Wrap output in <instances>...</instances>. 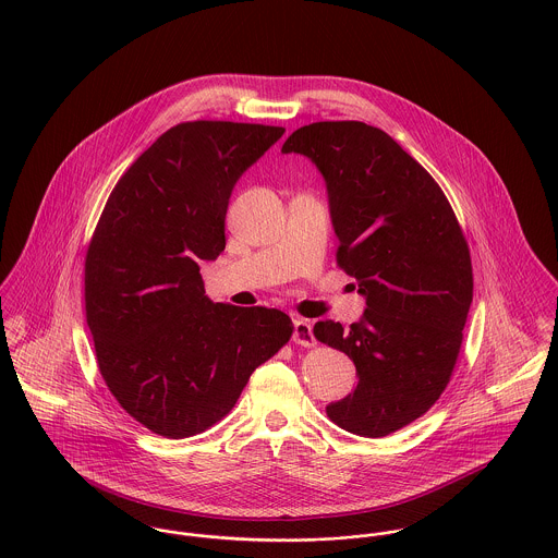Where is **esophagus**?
<instances>
[{"instance_id": "esophagus-1", "label": "esophagus", "mask_w": 558, "mask_h": 558, "mask_svg": "<svg viewBox=\"0 0 558 558\" xmlns=\"http://www.w3.org/2000/svg\"><path fill=\"white\" fill-rule=\"evenodd\" d=\"M292 339L303 345V348H312L316 343V337H314V328L307 319H294V335Z\"/></svg>"}]
</instances>
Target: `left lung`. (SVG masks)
<instances>
[{
    "label": "left lung",
    "mask_w": 558,
    "mask_h": 558,
    "mask_svg": "<svg viewBox=\"0 0 558 558\" xmlns=\"http://www.w3.org/2000/svg\"><path fill=\"white\" fill-rule=\"evenodd\" d=\"M281 153L316 162L339 239L337 264L365 296L359 322H316L322 343L359 374L326 405L341 429L383 438L423 416L449 385L473 303L469 242L438 182L365 122H314Z\"/></svg>",
    "instance_id": "obj_1"
}]
</instances>
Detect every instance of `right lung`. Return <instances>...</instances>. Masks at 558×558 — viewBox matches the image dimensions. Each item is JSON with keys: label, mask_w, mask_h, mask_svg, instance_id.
Masks as SVG:
<instances>
[{"label": "right lung", "mask_w": 558, "mask_h": 558, "mask_svg": "<svg viewBox=\"0 0 558 558\" xmlns=\"http://www.w3.org/2000/svg\"><path fill=\"white\" fill-rule=\"evenodd\" d=\"M286 129L197 120L162 133L113 186L85 253V319L118 403L165 438L221 421L292 337L279 310L206 296L234 184Z\"/></svg>", "instance_id": "right-lung-1"}]
</instances>
